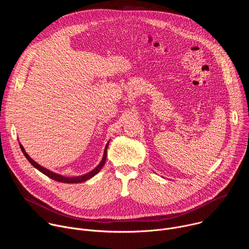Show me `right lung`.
I'll list each match as a JSON object with an SVG mask.
<instances>
[{
	"label": "right lung",
	"instance_id": "add662e5",
	"mask_svg": "<svg viewBox=\"0 0 249 249\" xmlns=\"http://www.w3.org/2000/svg\"><path fill=\"white\" fill-rule=\"evenodd\" d=\"M109 142H110V141H108L107 144L105 145L104 152H103V157H102V159H101V161H100L92 170H90L89 172L85 173V174H83V175H79V176H64V175H61V174H59V173L53 172V171H51V170H49V169L43 167L42 165H40L39 163H37L35 160H33L27 155V153L25 152L24 148L22 147V145H21L20 143H19V147H20V149H21V151H22L24 157H25L26 160L33 165V167L38 169L40 172H42V173L45 174L46 176L50 177L51 179L56 180V181H58V182H63V183H81V182H85V181L90 179L91 177H93L95 174H97V173L100 171V169L103 167V165H104V163H105V161H106V155H107V153H106V151H107V147H108V145H109Z\"/></svg>",
	"mask_w": 249,
	"mask_h": 249
}]
</instances>
